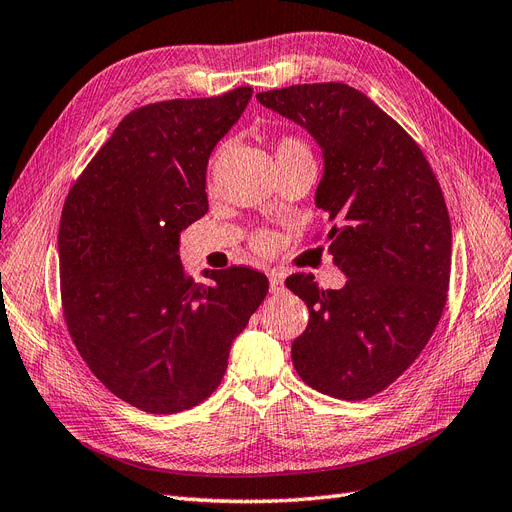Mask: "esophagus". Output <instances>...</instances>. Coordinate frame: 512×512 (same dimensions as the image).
Here are the masks:
<instances>
[{
    "mask_svg": "<svg viewBox=\"0 0 512 512\" xmlns=\"http://www.w3.org/2000/svg\"><path fill=\"white\" fill-rule=\"evenodd\" d=\"M282 289H285V278H282V274H278V272H272L270 274V291L276 295V293H282Z\"/></svg>",
    "mask_w": 512,
    "mask_h": 512,
    "instance_id": "34e87169",
    "label": "esophagus"
}]
</instances>
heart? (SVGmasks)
I'll use <instances>...</instances> for the list:
<instances>
[{
  "mask_svg": "<svg viewBox=\"0 0 512 512\" xmlns=\"http://www.w3.org/2000/svg\"><path fill=\"white\" fill-rule=\"evenodd\" d=\"M310 154L308 151V147L301 143L299 139H295V137H285V139H280L278 141V145H276V158L278 156H285V154ZM217 158H219V154L215 156V160H213V166H215V162H217ZM255 246L257 249H261V251H270L272 246H274V238L270 236V234H259L257 238H255Z\"/></svg>",
  "mask_w": 512,
  "mask_h": 512,
  "instance_id": "obj_1",
  "label": "heart"
}]
</instances>
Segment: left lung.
<instances>
[{"label": "left lung", "mask_w": 512, "mask_h": 512, "mask_svg": "<svg viewBox=\"0 0 512 512\" xmlns=\"http://www.w3.org/2000/svg\"><path fill=\"white\" fill-rule=\"evenodd\" d=\"M257 101L323 151L314 202L333 223L329 253L348 278L337 291L312 274L287 278L310 310L293 367L318 392L369 399L420 356L443 314L451 223L441 185L407 132L348 84H297Z\"/></svg>", "instance_id": "1"}]
</instances>
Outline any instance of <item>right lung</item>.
I'll list each match as a JSON object with an SVG mask.
<instances>
[{
    "mask_svg": "<svg viewBox=\"0 0 512 512\" xmlns=\"http://www.w3.org/2000/svg\"><path fill=\"white\" fill-rule=\"evenodd\" d=\"M253 97L139 107L118 124L65 200L63 314L75 348L118 399L179 413L221 384L234 339L268 295L251 268L185 276L181 232L208 211L206 166Z\"/></svg>",
    "mask_w": 512,
    "mask_h": 512,
    "instance_id": "add662e5",
    "label": "right lung"
}]
</instances>
